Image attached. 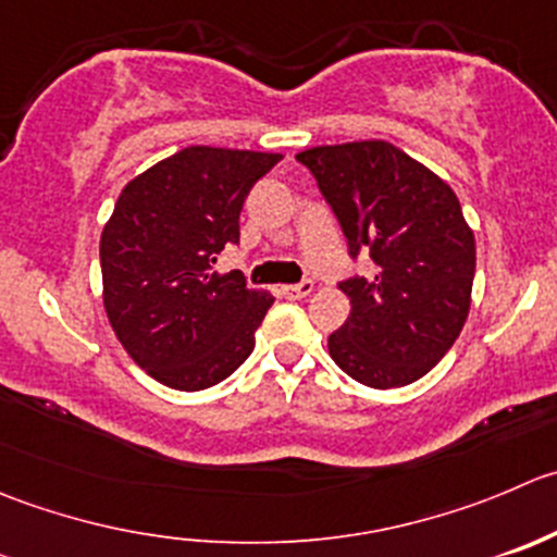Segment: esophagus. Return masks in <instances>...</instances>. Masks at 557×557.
<instances>
[{"label":"esophagus","mask_w":557,"mask_h":557,"mask_svg":"<svg viewBox=\"0 0 557 557\" xmlns=\"http://www.w3.org/2000/svg\"><path fill=\"white\" fill-rule=\"evenodd\" d=\"M312 294V280H301L299 285H280V296L285 299H305Z\"/></svg>","instance_id":"34e87169"}]
</instances>
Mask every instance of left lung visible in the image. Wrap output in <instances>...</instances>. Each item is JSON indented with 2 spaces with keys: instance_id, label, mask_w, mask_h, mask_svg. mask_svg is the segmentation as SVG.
<instances>
[{
  "instance_id": "left-lung-1",
  "label": "left lung",
  "mask_w": 557,
  "mask_h": 557,
  "mask_svg": "<svg viewBox=\"0 0 557 557\" xmlns=\"http://www.w3.org/2000/svg\"><path fill=\"white\" fill-rule=\"evenodd\" d=\"M339 220L350 258L372 269L339 283L350 315L329 334L334 364L370 388L428 375L471 310L476 242L455 190L388 141L296 154Z\"/></svg>"
}]
</instances>
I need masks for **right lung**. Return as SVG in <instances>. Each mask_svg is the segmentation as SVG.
Listing matches in <instances>:
<instances>
[{
    "label": "right lung",
    "instance_id": "add662e5",
    "mask_svg": "<svg viewBox=\"0 0 557 557\" xmlns=\"http://www.w3.org/2000/svg\"><path fill=\"white\" fill-rule=\"evenodd\" d=\"M280 160L187 147L124 185L100 236L102 305L129 359L163 386L201 392L256 348L274 296L214 263L239 245L247 193Z\"/></svg>",
    "mask_w": 557,
    "mask_h": 557
}]
</instances>
